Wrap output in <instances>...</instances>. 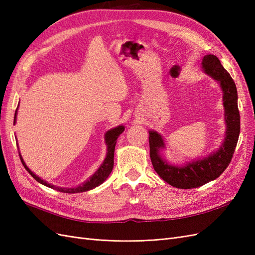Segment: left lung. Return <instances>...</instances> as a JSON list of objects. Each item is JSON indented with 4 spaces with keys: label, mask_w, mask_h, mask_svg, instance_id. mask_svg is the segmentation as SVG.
I'll return each mask as SVG.
<instances>
[{
    "label": "left lung",
    "mask_w": 255,
    "mask_h": 255,
    "mask_svg": "<svg viewBox=\"0 0 255 255\" xmlns=\"http://www.w3.org/2000/svg\"><path fill=\"white\" fill-rule=\"evenodd\" d=\"M204 71L220 83L223 91V105L226 110L227 135L220 149L212 155L186 166L169 165L161 158L159 150L164 148L163 138L156 132H150V157L154 170L171 186L181 189L197 188L216 180L226 170L232 160L241 132V116L237 105L236 85L230 73L222 67L220 60L212 54L205 55L202 60Z\"/></svg>",
    "instance_id": "left-lung-1"
}]
</instances>
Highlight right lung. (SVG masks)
Instances as JSON below:
<instances>
[{
	"label": "right lung",
	"instance_id": "obj_1",
	"mask_svg": "<svg viewBox=\"0 0 255 255\" xmlns=\"http://www.w3.org/2000/svg\"><path fill=\"white\" fill-rule=\"evenodd\" d=\"M16 115H17V111H16V114H14V121H16ZM123 130H125V127L119 126L117 128H115L109 130V132L106 133L105 141L107 143V154H106V157L103 161V164L101 165V167L98 169V171L94 175H92L88 181H86L84 184L80 185V186H78V187H74V188L55 187L51 184H48L47 182L41 180L40 177H38L35 173L30 171L29 169L26 167V165L24 164V161H23L20 154H19V156H20V159L22 161L23 166H24V168L28 171V173L32 175L37 182H39L42 185H45V186H48L50 188L56 189L60 192H66V194H78V192L87 191V190H90L92 188L99 186V185H101L107 179V177H109V175L111 174V172L113 170V167H114V153H115L116 142H117V138L119 137V135L123 132Z\"/></svg>",
	"mask_w": 255,
	"mask_h": 255
}]
</instances>
